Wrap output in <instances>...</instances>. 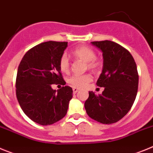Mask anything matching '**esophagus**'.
<instances>
[{"label": "esophagus", "mask_w": 153, "mask_h": 153, "mask_svg": "<svg viewBox=\"0 0 153 153\" xmlns=\"http://www.w3.org/2000/svg\"><path fill=\"white\" fill-rule=\"evenodd\" d=\"M79 90V89L77 88H73V92H74V93H76Z\"/></svg>", "instance_id": "esophagus-1"}]
</instances>
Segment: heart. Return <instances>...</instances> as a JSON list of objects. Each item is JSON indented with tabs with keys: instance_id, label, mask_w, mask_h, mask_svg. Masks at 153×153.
<instances>
[{
	"instance_id": "b5f03b06",
	"label": "heart",
	"mask_w": 153,
	"mask_h": 153,
	"mask_svg": "<svg viewBox=\"0 0 153 153\" xmlns=\"http://www.w3.org/2000/svg\"><path fill=\"white\" fill-rule=\"evenodd\" d=\"M76 59L86 62V67L92 70H97L100 67V63L96 58V53L93 49L88 47L81 46L76 47L72 52ZM59 67L63 73H68L70 70V60L66 54L62 55L59 61ZM92 80L90 74L74 75L68 79V83L75 88H83Z\"/></svg>"
}]
</instances>
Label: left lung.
<instances>
[{
  "label": "left lung",
  "instance_id": "left-lung-1",
  "mask_svg": "<svg viewBox=\"0 0 153 153\" xmlns=\"http://www.w3.org/2000/svg\"><path fill=\"white\" fill-rule=\"evenodd\" d=\"M91 44L102 52L103 67L97 85L104 90L98 96L89 92L85 109L89 117L97 122L114 123L125 117L136 100L137 67L130 53L120 44L110 40Z\"/></svg>",
  "mask_w": 153,
  "mask_h": 153
}]
</instances>
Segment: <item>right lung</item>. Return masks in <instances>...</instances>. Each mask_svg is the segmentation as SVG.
Segmentation results:
<instances>
[{
    "label": "right lung",
    "mask_w": 153,
    "mask_h": 153,
    "mask_svg": "<svg viewBox=\"0 0 153 153\" xmlns=\"http://www.w3.org/2000/svg\"><path fill=\"white\" fill-rule=\"evenodd\" d=\"M67 42L47 41L27 51L18 67L16 95L24 113L33 122L51 125L63 119L73 97L69 86L56 92L51 84L65 85L59 61Z\"/></svg>",
    "instance_id": "add662e5"
}]
</instances>
